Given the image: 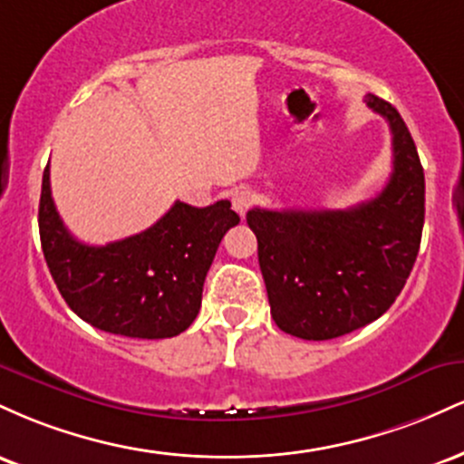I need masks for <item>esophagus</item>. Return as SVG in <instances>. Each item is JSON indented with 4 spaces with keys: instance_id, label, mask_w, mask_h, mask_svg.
Instances as JSON below:
<instances>
[{
    "instance_id": "obj_1",
    "label": "esophagus",
    "mask_w": 464,
    "mask_h": 464,
    "mask_svg": "<svg viewBox=\"0 0 464 464\" xmlns=\"http://www.w3.org/2000/svg\"><path fill=\"white\" fill-rule=\"evenodd\" d=\"M231 205L239 216L246 214V209L250 207V194H248V191L246 189L236 191V194H233V198H231Z\"/></svg>"
}]
</instances>
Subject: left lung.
<instances>
[{"mask_svg":"<svg viewBox=\"0 0 464 464\" xmlns=\"http://www.w3.org/2000/svg\"><path fill=\"white\" fill-rule=\"evenodd\" d=\"M392 132V174L375 198L349 209H253L270 314L281 332L332 340L364 327L395 303L419 255L425 177L406 121L366 95Z\"/></svg>","mask_w":464,"mask_h":464,"instance_id":"left-lung-1","label":"left lung"}]
</instances>
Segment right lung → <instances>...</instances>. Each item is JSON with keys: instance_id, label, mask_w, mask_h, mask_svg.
Returning <instances> with one entry per match:
<instances>
[{"instance_id": "right-lung-1", "label": "right lung", "mask_w": 464, "mask_h": 464, "mask_svg": "<svg viewBox=\"0 0 464 464\" xmlns=\"http://www.w3.org/2000/svg\"><path fill=\"white\" fill-rule=\"evenodd\" d=\"M239 216L228 200L191 207L177 200L150 228L89 246L63 225L44 172L41 246L63 299L82 321L115 335L172 338L198 316L202 284L216 250Z\"/></svg>"}]
</instances>
